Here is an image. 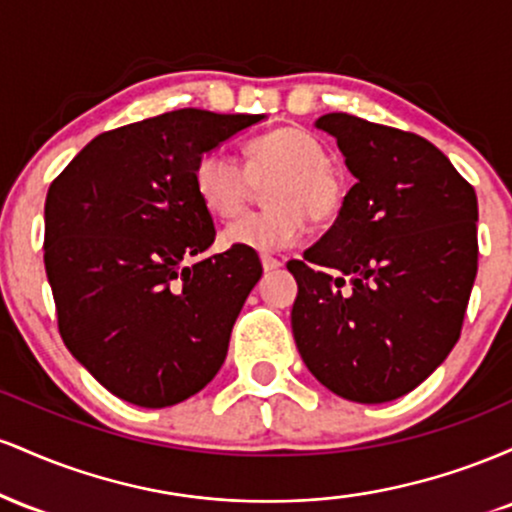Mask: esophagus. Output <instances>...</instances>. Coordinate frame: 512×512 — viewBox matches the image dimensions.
Here are the masks:
<instances>
[{
  "instance_id": "34e87169",
  "label": "esophagus",
  "mask_w": 512,
  "mask_h": 512,
  "mask_svg": "<svg viewBox=\"0 0 512 512\" xmlns=\"http://www.w3.org/2000/svg\"><path fill=\"white\" fill-rule=\"evenodd\" d=\"M260 260H262V267H264V272H274V269H279V267H281V260H279V257H272V255H262Z\"/></svg>"
}]
</instances>
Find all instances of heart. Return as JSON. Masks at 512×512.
<instances>
[{
  "label": "heart",
  "instance_id": "heart-1",
  "mask_svg": "<svg viewBox=\"0 0 512 512\" xmlns=\"http://www.w3.org/2000/svg\"><path fill=\"white\" fill-rule=\"evenodd\" d=\"M245 163L209 151L195 166L199 202L214 216L233 219L264 190L267 209L233 221L223 243L233 248L274 252L303 238L308 219L330 223L344 204V182L330 166V151L303 127H276L243 146Z\"/></svg>",
  "mask_w": 512,
  "mask_h": 512
}]
</instances>
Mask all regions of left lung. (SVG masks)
<instances>
[{
	"instance_id": "8db88e82",
	"label": "left lung",
	"mask_w": 512,
	"mask_h": 512,
	"mask_svg": "<svg viewBox=\"0 0 512 512\" xmlns=\"http://www.w3.org/2000/svg\"><path fill=\"white\" fill-rule=\"evenodd\" d=\"M356 185L303 260L291 310L310 373L334 395L380 404L448 358L477 276V192L414 132L327 113Z\"/></svg>"
}]
</instances>
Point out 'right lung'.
I'll list each match as a JSON object with an SVG mask.
<instances>
[{"instance_id":"add662e5","label":"right lung","mask_w":512,"mask_h":512,"mask_svg":"<svg viewBox=\"0 0 512 512\" xmlns=\"http://www.w3.org/2000/svg\"><path fill=\"white\" fill-rule=\"evenodd\" d=\"M264 115L182 108L110 129L45 199V272L62 342L125 402L161 409L219 373L262 264L216 238L195 166Z\"/></svg>"}]
</instances>
